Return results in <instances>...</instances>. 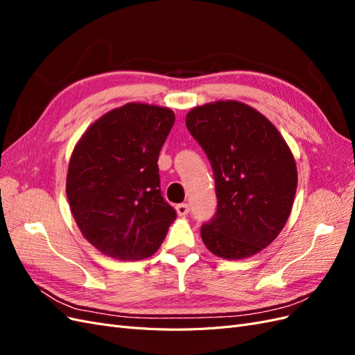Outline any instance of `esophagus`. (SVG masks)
Listing matches in <instances>:
<instances>
[{"mask_svg": "<svg viewBox=\"0 0 355 355\" xmlns=\"http://www.w3.org/2000/svg\"><path fill=\"white\" fill-rule=\"evenodd\" d=\"M176 211L179 216H187V214L189 213V206L187 202H182V204H178L176 206Z\"/></svg>", "mask_w": 355, "mask_h": 355, "instance_id": "obj_1", "label": "esophagus"}]
</instances>
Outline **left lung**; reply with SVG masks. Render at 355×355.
Here are the masks:
<instances>
[{
    "label": "left lung",
    "instance_id": "left-lung-1",
    "mask_svg": "<svg viewBox=\"0 0 355 355\" xmlns=\"http://www.w3.org/2000/svg\"><path fill=\"white\" fill-rule=\"evenodd\" d=\"M187 127L209 157L218 210L201 227L207 249L223 259L259 253L282 232L297 187L295 157L265 115L237 101L187 114Z\"/></svg>",
    "mask_w": 355,
    "mask_h": 355
}]
</instances>
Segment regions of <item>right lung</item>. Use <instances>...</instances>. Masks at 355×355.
<instances>
[{"label":"right lung","mask_w":355,"mask_h":355,"mask_svg":"<svg viewBox=\"0 0 355 355\" xmlns=\"http://www.w3.org/2000/svg\"><path fill=\"white\" fill-rule=\"evenodd\" d=\"M173 123L170 108L130 102L98 118L75 145L69 207L84 239L105 256H153L176 219L161 196L157 164Z\"/></svg>","instance_id":"obj_1"}]
</instances>
